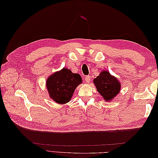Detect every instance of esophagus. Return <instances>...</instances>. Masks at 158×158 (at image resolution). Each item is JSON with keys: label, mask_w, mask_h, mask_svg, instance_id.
Instances as JSON below:
<instances>
[{"label": "esophagus", "mask_w": 158, "mask_h": 158, "mask_svg": "<svg viewBox=\"0 0 158 158\" xmlns=\"http://www.w3.org/2000/svg\"><path fill=\"white\" fill-rule=\"evenodd\" d=\"M85 82H86L87 83H89V81H90V76H89V75L86 76V77H85Z\"/></svg>", "instance_id": "esophagus-1"}]
</instances>
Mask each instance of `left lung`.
<instances>
[{"label":"left lung","instance_id":"left-lung-1","mask_svg":"<svg viewBox=\"0 0 158 158\" xmlns=\"http://www.w3.org/2000/svg\"><path fill=\"white\" fill-rule=\"evenodd\" d=\"M94 84L97 91L105 101H111L121 90V83L117 77L110 74L108 70H102L96 78L94 79Z\"/></svg>","mask_w":158,"mask_h":158}]
</instances>
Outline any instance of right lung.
<instances>
[{
  "instance_id": "1",
  "label": "right lung",
  "mask_w": 158,
  "mask_h": 158,
  "mask_svg": "<svg viewBox=\"0 0 158 158\" xmlns=\"http://www.w3.org/2000/svg\"><path fill=\"white\" fill-rule=\"evenodd\" d=\"M81 83L82 78L79 74L63 68L47 79L46 88L51 99L58 104L64 105L71 100L77 87Z\"/></svg>"
}]
</instances>
